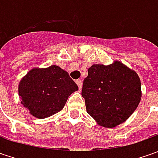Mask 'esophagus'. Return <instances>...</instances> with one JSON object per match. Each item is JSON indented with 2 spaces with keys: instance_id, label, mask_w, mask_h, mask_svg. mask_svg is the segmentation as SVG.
Listing matches in <instances>:
<instances>
[{
  "instance_id": "1",
  "label": "esophagus",
  "mask_w": 158,
  "mask_h": 158,
  "mask_svg": "<svg viewBox=\"0 0 158 158\" xmlns=\"http://www.w3.org/2000/svg\"><path fill=\"white\" fill-rule=\"evenodd\" d=\"M76 84L78 85V88H79V89H82V80H80V79H78V80H76Z\"/></svg>"
}]
</instances>
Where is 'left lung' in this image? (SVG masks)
<instances>
[{"mask_svg": "<svg viewBox=\"0 0 158 158\" xmlns=\"http://www.w3.org/2000/svg\"><path fill=\"white\" fill-rule=\"evenodd\" d=\"M82 96L86 111L98 124L112 128L125 122L141 101V80L119 60L93 64L84 78Z\"/></svg>", "mask_w": 158, "mask_h": 158, "instance_id": "left-lung-1", "label": "left lung"}]
</instances>
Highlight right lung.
<instances>
[{
  "label": "right lung",
  "instance_id": "obj_1",
  "mask_svg": "<svg viewBox=\"0 0 158 158\" xmlns=\"http://www.w3.org/2000/svg\"><path fill=\"white\" fill-rule=\"evenodd\" d=\"M78 86L59 66L33 68L19 82L21 104L37 118L52 116L63 109L69 97Z\"/></svg>",
  "mask_w": 158,
  "mask_h": 158
}]
</instances>
